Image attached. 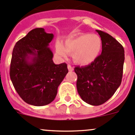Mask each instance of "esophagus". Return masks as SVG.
I'll list each match as a JSON object with an SVG mask.
<instances>
[{
    "instance_id": "obj_1",
    "label": "esophagus",
    "mask_w": 135,
    "mask_h": 135,
    "mask_svg": "<svg viewBox=\"0 0 135 135\" xmlns=\"http://www.w3.org/2000/svg\"><path fill=\"white\" fill-rule=\"evenodd\" d=\"M68 70L70 71H72L74 70V68L70 65H68Z\"/></svg>"
}]
</instances>
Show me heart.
<instances>
[{
  "label": "heart",
  "instance_id": "heart-1",
  "mask_svg": "<svg viewBox=\"0 0 135 135\" xmlns=\"http://www.w3.org/2000/svg\"><path fill=\"white\" fill-rule=\"evenodd\" d=\"M102 47V40L99 35L79 34L65 39L64 46L57 43L56 52L61 57H65L68 53H71V57L75 64L87 65L97 60Z\"/></svg>",
  "mask_w": 135,
  "mask_h": 135
}]
</instances>
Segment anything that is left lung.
I'll return each mask as SVG.
<instances>
[{
  "label": "left lung",
  "instance_id": "1",
  "mask_svg": "<svg viewBox=\"0 0 135 135\" xmlns=\"http://www.w3.org/2000/svg\"><path fill=\"white\" fill-rule=\"evenodd\" d=\"M103 42L101 54L88 65L75 67L77 89L81 99L97 106L109 99L121 83L124 51L109 34L96 30Z\"/></svg>",
  "mask_w": 135,
  "mask_h": 135
}]
</instances>
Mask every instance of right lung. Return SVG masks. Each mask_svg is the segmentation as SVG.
I'll list each match as a JSON object with an SVG mask.
<instances>
[{
	"label": "right lung",
	"mask_w": 135,
	"mask_h": 135,
	"mask_svg": "<svg viewBox=\"0 0 135 135\" xmlns=\"http://www.w3.org/2000/svg\"><path fill=\"white\" fill-rule=\"evenodd\" d=\"M53 34L35 28L18 41L12 51L11 81L20 97L30 105L44 106L54 100L68 73L67 64H55L49 44Z\"/></svg>",
	"instance_id": "1"
}]
</instances>
